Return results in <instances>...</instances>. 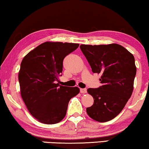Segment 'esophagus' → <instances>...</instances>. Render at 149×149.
I'll return each mask as SVG.
<instances>
[{
    "mask_svg": "<svg viewBox=\"0 0 149 149\" xmlns=\"http://www.w3.org/2000/svg\"><path fill=\"white\" fill-rule=\"evenodd\" d=\"M80 93L81 94H86L87 93V90L86 88H80Z\"/></svg>",
    "mask_w": 149,
    "mask_h": 149,
    "instance_id": "34e87169",
    "label": "esophagus"
}]
</instances>
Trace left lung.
Segmentation results:
<instances>
[{
    "label": "left lung",
    "instance_id": "1",
    "mask_svg": "<svg viewBox=\"0 0 149 149\" xmlns=\"http://www.w3.org/2000/svg\"><path fill=\"white\" fill-rule=\"evenodd\" d=\"M79 47L93 72L101 75V86L87 90L94 98V104L86 108L87 114L99 122L111 120L123 110L132 94L136 74L134 57L117 44Z\"/></svg>",
    "mask_w": 149,
    "mask_h": 149
}]
</instances>
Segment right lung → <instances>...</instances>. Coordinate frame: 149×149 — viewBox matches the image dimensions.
Returning <instances> with one entry per match:
<instances>
[{
  "label": "right lung",
  "mask_w": 149,
  "mask_h": 149,
  "mask_svg": "<svg viewBox=\"0 0 149 149\" xmlns=\"http://www.w3.org/2000/svg\"><path fill=\"white\" fill-rule=\"evenodd\" d=\"M79 44L46 42L28 53L21 63L18 79L21 96L31 115L40 122L54 124L64 118L77 87L60 86L64 58Z\"/></svg>",
  "instance_id": "add662e5"
}]
</instances>
